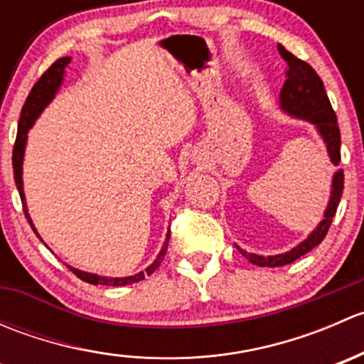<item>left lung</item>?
<instances>
[{
  "label": "left lung",
  "mask_w": 364,
  "mask_h": 364,
  "mask_svg": "<svg viewBox=\"0 0 364 364\" xmlns=\"http://www.w3.org/2000/svg\"><path fill=\"white\" fill-rule=\"evenodd\" d=\"M278 53L284 58V61L287 63V72H285V82L282 86L280 91V111L285 112L287 116L296 117V119L308 121L315 127L317 134L321 135V139L324 141L326 149H328L329 161L333 165L340 164V128L338 121H336V114L333 111L331 104H329V98L326 95L324 84H322L321 77L317 75L314 68L308 63L301 61L299 58H296L294 54L289 53L284 46H278ZM341 192H343V171L336 168V172L333 174L331 181V196H329L328 205H326V211L322 220L318 222V225L308 234V237L304 241H301L297 247L285 253H278V255H257V253H248L243 248H240L236 245L237 250L241 252V255L247 257L252 264L260 267H278L285 266V264H291L294 260L303 257L304 253L314 250L317 245H321V241L324 240V236L328 234L329 225L333 222V216H335L336 208H338Z\"/></svg>",
  "instance_id": "left-lung-1"
}]
</instances>
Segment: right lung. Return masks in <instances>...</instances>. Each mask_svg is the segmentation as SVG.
<instances>
[{
    "label": "right lung",
    "instance_id": "obj_1",
    "mask_svg": "<svg viewBox=\"0 0 364 364\" xmlns=\"http://www.w3.org/2000/svg\"><path fill=\"white\" fill-rule=\"evenodd\" d=\"M72 61V58L65 56L60 58L58 61H54L50 65L49 70L43 73L42 77L38 79V82L33 86L31 93L28 95L26 98V104L21 111V119H19V132H17V139H16V146H14V155H12V164H14V179H16L17 190H19L21 200H23V208H24V215L28 218L29 225H31L33 232L40 237V234L36 232L35 225H33V220L28 213V204H26V196H24V186H23V164H24V151H26V142H28V132L31 130V127L35 124V121L38 119L40 114L43 112V109L54 100L56 93L60 91L61 84H63V77H65V70H67L68 63ZM168 237H171V230H167V236H165L164 247L156 259L146 267L144 271H139V273L132 274V277H102V274H95V273H87V271H80L77 267L67 266L70 267V271L75 273V277H79L80 280L87 282L91 285H112V287H121V285H130L135 284V282L144 280L146 274H153L155 273L156 267L160 266L161 260H164L165 252H167V245H168ZM42 240V237H40Z\"/></svg>",
    "mask_w": 364,
    "mask_h": 364
}]
</instances>
